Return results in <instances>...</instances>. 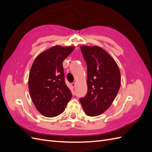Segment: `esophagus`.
I'll list each match as a JSON object with an SVG mask.
<instances>
[{"instance_id":"obj_1","label":"esophagus","mask_w":152,"mask_h":152,"mask_svg":"<svg viewBox=\"0 0 152 152\" xmlns=\"http://www.w3.org/2000/svg\"><path fill=\"white\" fill-rule=\"evenodd\" d=\"M75 86H76V84L75 83V82H73V83H72V84H71V86H72V87L73 89L75 88Z\"/></svg>"}]
</instances>
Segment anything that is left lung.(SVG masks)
<instances>
[{
  "label": "left lung",
  "mask_w": 152,
  "mask_h": 152,
  "mask_svg": "<svg viewBox=\"0 0 152 152\" xmlns=\"http://www.w3.org/2000/svg\"><path fill=\"white\" fill-rule=\"evenodd\" d=\"M87 67V93L80 102L88 116H98L112 104L121 87V77L114 59L99 46H80Z\"/></svg>",
  "instance_id": "1"
}]
</instances>
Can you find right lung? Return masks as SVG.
Wrapping results in <instances>:
<instances>
[{"mask_svg":"<svg viewBox=\"0 0 152 152\" xmlns=\"http://www.w3.org/2000/svg\"><path fill=\"white\" fill-rule=\"evenodd\" d=\"M74 48L55 45L40 53L32 64L29 93L37 110L45 117L60 115L72 97L65 82L63 62Z\"/></svg>","mask_w":152,"mask_h":152,"instance_id":"1","label":"right lung"}]
</instances>
